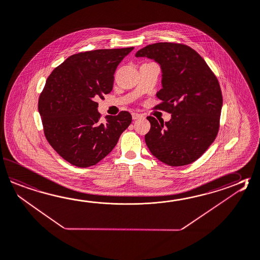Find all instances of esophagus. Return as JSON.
Listing matches in <instances>:
<instances>
[{"label": "esophagus", "mask_w": 260, "mask_h": 260, "mask_svg": "<svg viewBox=\"0 0 260 260\" xmlns=\"http://www.w3.org/2000/svg\"><path fill=\"white\" fill-rule=\"evenodd\" d=\"M132 117H133V119H138V118L143 117V115L138 114V113H134V112H133V114H132Z\"/></svg>", "instance_id": "obj_1"}]
</instances>
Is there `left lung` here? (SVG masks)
<instances>
[{"mask_svg": "<svg viewBox=\"0 0 260 260\" xmlns=\"http://www.w3.org/2000/svg\"><path fill=\"white\" fill-rule=\"evenodd\" d=\"M136 57L154 59L162 69L157 107L170 121L147 117L150 152L172 167L194 162L212 144L219 129L222 92L216 75L201 55L185 44L157 43L139 50Z\"/></svg>", "mask_w": 260, "mask_h": 260, "instance_id": "1", "label": "left lung"}]
</instances>
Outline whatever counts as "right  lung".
Here are the masks:
<instances>
[{
  "instance_id": "1",
  "label": "right lung",
  "mask_w": 260,
  "mask_h": 260,
  "mask_svg": "<svg viewBox=\"0 0 260 260\" xmlns=\"http://www.w3.org/2000/svg\"><path fill=\"white\" fill-rule=\"evenodd\" d=\"M134 48L75 53L53 69L41 92L38 109L48 143L73 166L88 168L105 158L132 122L121 111L101 121L98 98L113 89L117 66Z\"/></svg>"
}]
</instances>
